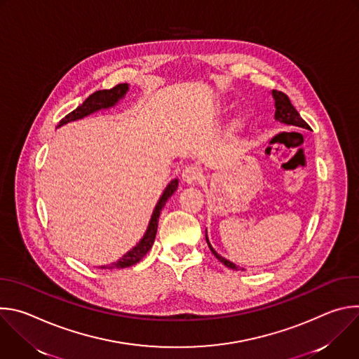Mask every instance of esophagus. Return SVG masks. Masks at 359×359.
<instances>
[{
    "label": "esophagus",
    "instance_id": "obj_1",
    "mask_svg": "<svg viewBox=\"0 0 359 359\" xmlns=\"http://www.w3.org/2000/svg\"><path fill=\"white\" fill-rule=\"evenodd\" d=\"M201 169L200 168H197V166H186L184 169H183V172H182V177H183V180L186 182V183H189V184H191V183H196V182H198L200 179H201Z\"/></svg>",
    "mask_w": 359,
    "mask_h": 359
}]
</instances>
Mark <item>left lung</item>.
<instances>
[{
	"label": "left lung",
	"mask_w": 359,
	"mask_h": 359,
	"mask_svg": "<svg viewBox=\"0 0 359 359\" xmlns=\"http://www.w3.org/2000/svg\"><path fill=\"white\" fill-rule=\"evenodd\" d=\"M273 97L276 100V119L285 123V125H292V126H298V128H304V129H310L309 123H306L301 116L297 112V109L292 107V104L290 102L288 96L284 93V92H280V90H276L273 89ZM206 240H208V244L212 250V252L216 255V259L223 263L226 267L231 269V270H238V267L236 264H233L231 262L223 259L222 255H219L213 247L210 245L209 243V238H208V234H206Z\"/></svg>",
	"instance_id": "8db88e82"
}]
</instances>
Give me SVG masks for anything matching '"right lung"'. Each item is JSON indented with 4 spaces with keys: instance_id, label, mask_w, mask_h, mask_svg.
I'll list each match as a JSON object with an SVG mask.
<instances>
[{
    "instance_id": "1",
    "label": "right lung",
    "mask_w": 359,
    "mask_h": 359,
    "mask_svg": "<svg viewBox=\"0 0 359 359\" xmlns=\"http://www.w3.org/2000/svg\"><path fill=\"white\" fill-rule=\"evenodd\" d=\"M128 90V83H119L111 89H104V90H96L95 93H92L88 99H85V102L82 105H79L75 111H72L71 114H68L61 122H60V126L61 125H65L68 122H72V121H76V119H81L92 112H96L99 109H104V108H111L114 107L116 102L125 96ZM177 179L172 180L168 187L165 189L162 197L159 198L158 204L155 210H153V215H151V219L149 222V227L146 230V234L143 236V238L139 241V244L132 248L129 252H126L123 257L118 262V263H114L111 266H107L104 269H125V267H130L136 263H139L146 252L151 248L153 245V241H155V237H156V231H158V223H159V216H161V212L165 206V203L168 201V198L175 193V190L177 189Z\"/></svg>"
}]
</instances>
